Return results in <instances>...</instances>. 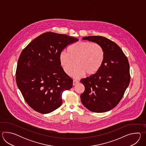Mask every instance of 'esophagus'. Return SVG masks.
<instances>
[{"label": "esophagus", "mask_w": 146, "mask_h": 146, "mask_svg": "<svg viewBox=\"0 0 146 146\" xmlns=\"http://www.w3.org/2000/svg\"><path fill=\"white\" fill-rule=\"evenodd\" d=\"M78 83H79V81H78L75 80H73V85H74V86L77 84H78Z\"/></svg>", "instance_id": "34e87169"}]
</instances>
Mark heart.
Listing matches in <instances>:
<instances>
[{
  "label": "heart",
  "instance_id": "heart-1",
  "mask_svg": "<svg viewBox=\"0 0 146 146\" xmlns=\"http://www.w3.org/2000/svg\"><path fill=\"white\" fill-rule=\"evenodd\" d=\"M104 59L105 51L102 45L91 42L75 43L69 46L68 53L62 51L59 55L60 65L66 74L70 75L76 65L77 66L72 74L76 78L96 74Z\"/></svg>",
  "mask_w": 146,
  "mask_h": 146
}]
</instances>
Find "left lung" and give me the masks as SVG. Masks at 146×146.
<instances>
[{
  "label": "left lung",
  "instance_id": "obj_1",
  "mask_svg": "<svg viewBox=\"0 0 146 146\" xmlns=\"http://www.w3.org/2000/svg\"><path fill=\"white\" fill-rule=\"evenodd\" d=\"M83 39L102 45L105 59L96 74L81 80L85 88L81 102L91 112L109 111L121 101L130 82L128 60L121 48L106 37L90 36Z\"/></svg>",
  "mask_w": 146,
  "mask_h": 146
}]
</instances>
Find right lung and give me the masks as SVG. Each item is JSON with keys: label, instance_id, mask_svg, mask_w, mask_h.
<instances>
[{"label": "right lung", "instance_id": "1", "mask_svg": "<svg viewBox=\"0 0 146 146\" xmlns=\"http://www.w3.org/2000/svg\"><path fill=\"white\" fill-rule=\"evenodd\" d=\"M78 40L66 34L48 32L22 50L16 69V82L25 102L34 111L47 114L62 105V92L72 88L73 80L63 70L59 55Z\"/></svg>", "mask_w": 146, "mask_h": 146}]
</instances>
